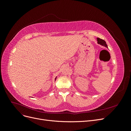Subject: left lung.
Segmentation results:
<instances>
[{
    "instance_id": "8db88e82",
    "label": "left lung",
    "mask_w": 131,
    "mask_h": 131,
    "mask_svg": "<svg viewBox=\"0 0 131 131\" xmlns=\"http://www.w3.org/2000/svg\"><path fill=\"white\" fill-rule=\"evenodd\" d=\"M97 41H98V43H100V44H101L103 46H104L106 47H108V46H107V45H106V42L104 40H103V39L98 38H97Z\"/></svg>"
}]
</instances>
